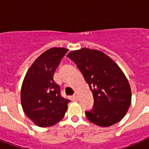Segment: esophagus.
Masks as SVG:
<instances>
[{
  "instance_id": "34e87169",
  "label": "esophagus",
  "mask_w": 149,
  "mask_h": 149,
  "mask_svg": "<svg viewBox=\"0 0 149 149\" xmlns=\"http://www.w3.org/2000/svg\"><path fill=\"white\" fill-rule=\"evenodd\" d=\"M73 98H74L75 100H79V98H78V96H77V93H75L74 95H73Z\"/></svg>"
}]
</instances>
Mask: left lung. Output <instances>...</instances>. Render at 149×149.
<instances>
[{"instance_id":"left-lung-1","label":"left lung","mask_w":149,"mask_h":149,"mask_svg":"<svg viewBox=\"0 0 149 149\" xmlns=\"http://www.w3.org/2000/svg\"><path fill=\"white\" fill-rule=\"evenodd\" d=\"M67 57L77 64L93 93L94 106L86 111L87 119L100 127L119 122L132 103L131 86L121 69L100 50L82 48Z\"/></svg>"}]
</instances>
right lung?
Returning <instances> with one entry per match:
<instances>
[{
    "label": "right lung",
    "instance_id": "1",
    "mask_svg": "<svg viewBox=\"0 0 149 149\" xmlns=\"http://www.w3.org/2000/svg\"><path fill=\"white\" fill-rule=\"evenodd\" d=\"M65 48H51L41 54L28 70L21 89V103L24 113L38 127H51L60 121L67 111L69 100L60 94L53 76Z\"/></svg>",
    "mask_w": 149,
    "mask_h": 149
}]
</instances>
